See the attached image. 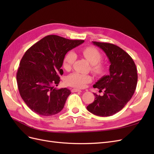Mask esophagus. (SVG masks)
Masks as SVG:
<instances>
[{
	"label": "esophagus",
	"instance_id": "34e87169",
	"mask_svg": "<svg viewBox=\"0 0 154 154\" xmlns=\"http://www.w3.org/2000/svg\"><path fill=\"white\" fill-rule=\"evenodd\" d=\"M71 91L72 92H82V91L80 89H78V88H72L71 90Z\"/></svg>",
	"mask_w": 154,
	"mask_h": 154
}]
</instances>
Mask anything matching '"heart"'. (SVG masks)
<instances>
[{
  "label": "heart",
  "mask_w": 154,
  "mask_h": 154,
  "mask_svg": "<svg viewBox=\"0 0 154 154\" xmlns=\"http://www.w3.org/2000/svg\"><path fill=\"white\" fill-rule=\"evenodd\" d=\"M81 52L85 58L92 65L93 72L97 75H101L105 72L106 67L103 63L100 62L102 59V54L98 50L94 47H87L83 48ZM76 59V53L73 51H69L63 59V68L66 70L71 69ZM91 76L88 74L73 72L67 77L66 83L70 86L83 88L87 83L91 82Z\"/></svg>",
  "instance_id": "1"
}]
</instances>
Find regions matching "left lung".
I'll return each instance as SVG.
<instances>
[{
	"label": "left lung",
	"mask_w": 154,
	"mask_h": 154,
	"mask_svg": "<svg viewBox=\"0 0 154 154\" xmlns=\"http://www.w3.org/2000/svg\"><path fill=\"white\" fill-rule=\"evenodd\" d=\"M92 44L106 54L110 63V74L93 85L104 93L102 96L94 93L95 100L87 109L94 115L106 117L118 112L132 98L137 86V69L130 56L118 46L98 42Z\"/></svg>",
	"instance_id": "1"
}]
</instances>
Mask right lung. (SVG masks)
I'll return each instance as SVG.
<instances>
[{"mask_svg":"<svg viewBox=\"0 0 154 154\" xmlns=\"http://www.w3.org/2000/svg\"><path fill=\"white\" fill-rule=\"evenodd\" d=\"M84 42L57 35H48L27 50L23 56L17 73L20 96L37 114L50 116L61 111L71 92L58 89L65 56L68 51Z\"/></svg>","mask_w":154,"mask_h":154,"instance_id":"add662e5","label":"right lung"}]
</instances>
